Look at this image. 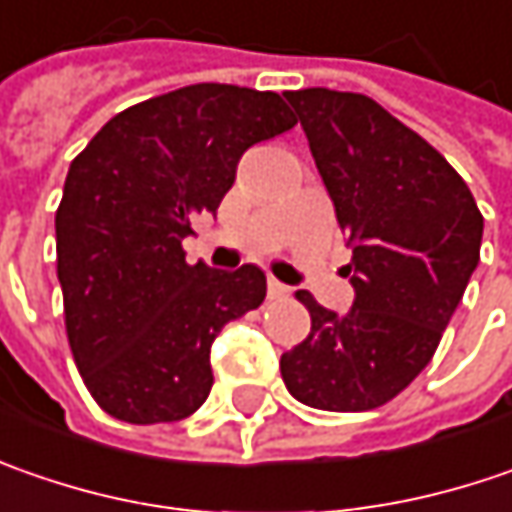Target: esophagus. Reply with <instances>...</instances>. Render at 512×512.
I'll list each match as a JSON object with an SVG mask.
<instances>
[{
	"instance_id": "esophagus-1",
	"label": "esophagus",
	"mask_w": 512,
	"mask_h": 512,
	"mask_svg": "<svg viewBox=\"0 0 512 512\" xmlns=\"http://www.w3.org/2000/svg\"><path fill=\"white\" fill-rule=\"evenodd\" d=\"M266 289H269V298L272 300L286 298V295H289V286H286V283H280V280H275V278H269Z\"/></svg>"
}]
</instances>
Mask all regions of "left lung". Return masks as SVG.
I'll use <instances>...</instances> for the list:
<instances>
[{"label":"left lung","instance_id":"1","mask_svg":"<svg viewBox=\"0 0 512 512\" xmlns=\"http://www.w3.org/2000/svg\"><path fill=\"white\" fill-rule=\"evenodd\" d=\"M295 108L352 260V309L306 289L309 335L280 355L300 404L375 410L430 364L478 266L484 217L458 171L387 108L352 91L303 88Z\"/></svg>","mask_w":512,"mask_h":512}]
</instances>
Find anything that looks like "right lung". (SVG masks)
I'll return each instance as SVG.
<instances>
[{"label":"right lung","instance_id":"obj_1","mask_svg":"<svg viewBox=\"0 0 512 512\" xmlns=\"http://www.w3.org/2000/svg\"><path fill=\"white\" fill-rule=\"evenodd\" d=\"M295 125L275 91L200 82L120 111L68 168L56 275L79 375L128 424L189 418L214 384L212 344L266 298V275L186 263L246 148Z\"/></svg>","mask_w":512,"mask_h":512}]
</instances>
